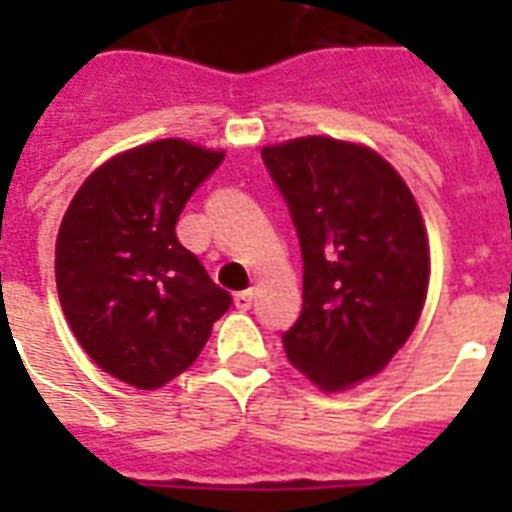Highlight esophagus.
Here are the masks:
<instances>
[{
	"label": "esophagus",
	"instance_id": "1",
	"mask_svg": "<svg viewBox=\"0 0 512 512\" xmlns=\"http://www.w3.org/2000/svg\"><path fill=\"white\" fill-rule=\"evenodd\" d=\"M252 300H255V292L247 289V292H239V295L233 297V305H236L239 311H249V308H252Z\"/></svg>",
	"mask_w": 512,
	"mask_h": 512
}]
</instances>
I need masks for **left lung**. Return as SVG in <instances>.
Wrapping results in <instances>:
<instances>
[{"mask_svg":"<svg viewBox=\"0 0 512 512\" xmlns=\"http://www.w3.org/2000/svg\"><path fill=\"white\" fill-rule=\"evenodd\" d=\"M303 249V311L289 364L340 393L390 364L420 321L430 244L404 177L374 148L308 135L263 146Z\"/></svg>","mask_w":512,"mask_h":512,"instance_id":"obj_1","label":"left lung"}]
</instances>
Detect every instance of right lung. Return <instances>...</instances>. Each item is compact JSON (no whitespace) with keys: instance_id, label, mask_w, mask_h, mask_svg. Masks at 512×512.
I'll list each match as a JSON object with an SVG mask.
<instances>
[{"instance_id":"1","label":"right lung","mask_w":512,"mask_h":512,"mask_svg":"<svg viewBox=\"0 0 512 512\" xmlns=\"http://www.w3.org/2000/svg\"><path fill=\"white\" fill-rule=\"evenodd\" d=\"M223 156L180 138L143 143L100 164L63 215L55 284L68 327L132 388L183 374L231 305L175 236L185 201Z\"/></svg>"}]
</instances>
